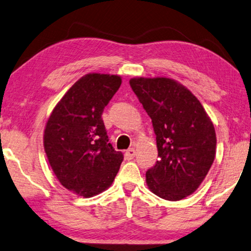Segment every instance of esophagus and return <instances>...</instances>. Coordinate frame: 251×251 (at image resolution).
Listing matches in <instances>:
<instances>
[{
	"instance_id": "obj_1",
	"label": "esophagus",
	"mask_w": 251,
	"mask_h": 251,
	"mask_svg": "<svg viewBox=\"0 0 251 251\" xmlns=\"http://www.w3.org/2000/svg\"><path fill=\"white\" fill-rule=\"evenodd\" d=\"M125 155H126V158L128 159V160H130V159H133V158H134V155H135V150L133 149V148H130V149H128V150L126 151Z\"/></svg>"
}]
</instances>
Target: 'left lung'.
<instances>
[{
  "label": "left lung",
  "instance_id": "left-lung-1",
  "mask_svg": "<svg viewBox=\"0 0 251 251\" xmlns=\"http://www.w3.org/2000/svg\"><path fill=\"white\" fill-rule=\"evenodd\" d=\"M130 87L151 118L159 160L146 172L154 195L176 201L198 189L216 155V132L198 99L168 77H133Z\"/></svg>",
  "mask_w": 251,
  "mask_h": 251
}]
</instances>
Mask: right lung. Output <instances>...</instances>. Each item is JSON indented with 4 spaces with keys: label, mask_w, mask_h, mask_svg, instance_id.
I'll list each match as a JSON object with an SVG mask.
<instances>
[{
    "label": "right lung",
    "mask_w": 251,
    "mask_h": 251,
    "mask_svg": "<svg viewBox=\"0 0 251 251\" xmlns=\"http://www.w3.org/2000/svg\"><path fill=\"white\" fill-rule=\"evenodd\" d=\"M119 75L89 73L53 109L44 130V150L57 180L89 198L108 189L123 154L109 142L102 113L121 85Z\"/></svg>",
    "instance_id": "1"
}]
</instances>
